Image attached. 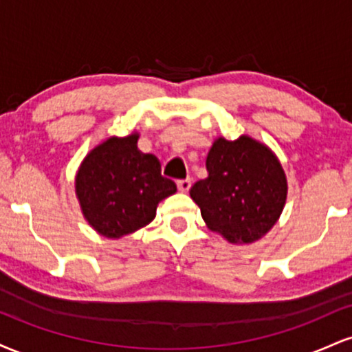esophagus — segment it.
<instances>
[{
	"label": "esophagus",
	"mask_w": 352,
	"mask_h": 352,
	"mask_svg": "<svg viewBox=\"0 0 352 352\" xmlns=\"http://www.w3.org/2000/svg\"><path fill=\"white\" fill-rule=\"evenodd\" d=\"M177 187H179L180 192H188L190 190V179H184V180H179L177 182Z\"/></svg>",
	"instance_id": "obj_1"
}]
</instances>
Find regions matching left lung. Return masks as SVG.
Masks as SVG:
<instances>
[{"instance_id":"8db88e82","label":"left lung","mask_w":352,"mask_h":352,"mask_svg":"<svg viewBox=\"0 0 352 352\" xmlns=\"http://www.w3.org/2000/svg\"><path fill=\"white\" fill-rule=\"evenodd\" d=\"M208 177L190 188L212 232L235 245L265 236L280 218L288 184L280 160L248 135L218 137L207 155Z\"/></svg>"}]
</instances>
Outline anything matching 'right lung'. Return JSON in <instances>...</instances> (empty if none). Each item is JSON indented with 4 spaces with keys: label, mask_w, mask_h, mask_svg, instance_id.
I'll return each mask as SVG.
<instances>
[{
    "label": "right lung",
    "mask_w": 352,
    "mask_h": 352,
    "mask_svg": "<svg viewBox=\"0 0 352 352\" xmlns=\"http://www.w3.org/2000/svg\"><path fill=\"white\" fill-rule=\"evenodd\" d=\"M139 134L111 137L87 153L76 175L82 215L99 235L120 238L155 218L157 205L177 192L152 153L137 148Z\"/></svg>",
    "instance_id": "1"
}]
</instances>
